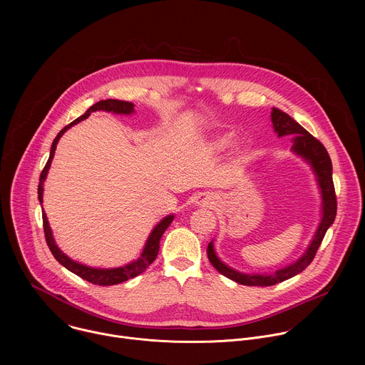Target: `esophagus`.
<instances>
[{"label": "esophagus", "mask_w": 365, "mask_h": 365, "mask_svg": "<svg viewBox=\"0 0 365 365\" xmlns=\"http://www.w3.org/2000/svg\"><path fill=\"white\" fill-rule=\"evenodd\" d=\"M196 205H197V206H203V207H212V206L215 205V199H214V196H211V195L202 193V195L197 196Z\"/></svg>", "instance_id": "1"}]
</instances>
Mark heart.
<instances>
[{"mask_svg":"<svg viewBox=\"0 0 365 365\" xmlns=\"http://www.w3.org/2000/svg\"><path fill=\"white\" fill-rule=\"evenodd\" d=\"M231 143H232V135L228 134V133H225V134H220V135L214 137V138L211 140L210 145H211V148H212L214 151H222V150L228 148ZM245 159H247V148H245V147H238V148L235 150V153H234V160H235V163L241 165V163L245 162Z\"/></svg>","mask_w":365,"mask_h":365,"instance_id":"obj_1","label":"heart"}]
</instances>
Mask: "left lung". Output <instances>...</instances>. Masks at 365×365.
<instances>
[{
  "label": "left lung",
  "mask_w": 365,
  "mask_h": 365,
  "mask_svg": "<svg viewBox=\"0 0 365 365\" xmlns=\"http://www.w3.org/2000/svg\"><path fill=\"white\" fill-rule=\"evenodd\" d=\"M272 123L277 137L292 135V151L302 158L315 173V179L321 192V222L317 228V232L309 242L306 251L293 262L292 264L276 270L274 273H241L230 266H227L222 259L217 255L214 240L207 244V258L211 264L225 277L244 284V286H273L276 283L292 279L293 276L302 273L314 259L328 228L334 224L336 217V196L332 182V163L329 154L324 144L309 134L299 123H296L289 114L283 113L279 108L272 110Z\"/></svg>",
  "instance_id": "1"
}]
</instances>
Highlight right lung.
<instances>
[{"label": "right lung", "instance_id": "add662e5", "mask_svg": "<svg viewBox=\"0 0 365 365\" xmlns=\"http://www.w3.org/2000/svg\"><path fill=\"white\" fill-rule=\"evenodd\" d=\"M95 111H107V113H114V114L131 115V114H134V103L127 102V101H118V99L99 101V102L93 103V106L83 115H81L79 118H76L75 121H72L71 124H68L65 128L61 130V133L56 135L53 143H51L48 160H47L46 166H44V169H43V172L40 175V182H38V189H37L40 205H43V183H44L46 178H47L51 160H53V158H55V150H56V145H58L61 137L71 127H73L75 124L86 120L91 115V113H95ZM173 218H175V215H168V217H165L158 225L153 228V231L150 232V235H148V238H147V241L144 244V248H143V251H141V254H140V257L137 259H134V262H131V263H128L125 266L114 267V269L89 267V266L78 263V262H75V259H72L71 257H68L58 247V244H56V241L53 238V232H51V228L48 225V221H47L44 210H43V228H44L46 242H47L51 254H53V257L58 259V262L63 267H66L69 272H72L73 274L82 277L83 280H86L89 283H93V284H98V286H113V284H118V283L127 282V280L141 274L143 272H145V269L154 262L155 257H158V252H159V248H160V238L165 234V231L168 230V227L172 224Z\"/></svg>", "mask_w": 365, "mask_h": 365}]
</instances>
